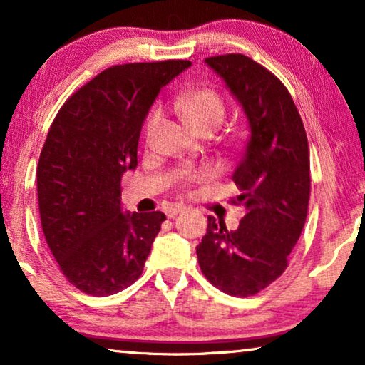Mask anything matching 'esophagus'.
Masks as SVG:
<instances>
[{
    "mask_svg": "<svg viewBox=\"0 0 365 365\" xmlns=\"http://www.w3.org/2000/svg\"><path fill=\"white\" fill-rule=\"evenodd\" d=\"M184 209H186L184 206H171V207L166 209V216H168L169 219H173V217H176L179 212H182Z\"/></svg>",
    "mask_w": 365,
    "mask_h": 365,
    "instance_id": "1",
    "label": "esophagus"
}]
</instances>
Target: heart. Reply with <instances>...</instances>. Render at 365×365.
Segmentation results:
<instances>
[{
	"label": "heart",
	"mask_w": 365,
	"mask_h": 365,
	"mask_svg": "<svg viewBox=\"0 0 365 365\" xmlns=\"http://www.w3.org/2000/svg\"><path fill=\"white\" fill-rule=\"evenodd\" d=\"M178 113L181 114L182 121L187 124V128L192 133H214L221 126L226 116V104L224 99L217 91L211 88H197L191 89V91L182 93L181 96L176 98L174 101ZM159 121V111H154L149 114L146 131L151 134L156 128ZM212 176L209 169H194V168H184L179 169L174 178V184L179 189H187L194 182L206 181Z\"/></svg>",
	"instance_id": "b5f03b06"
}]
</instances>
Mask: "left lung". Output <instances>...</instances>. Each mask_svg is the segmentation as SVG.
Returning a JSON list of instances; mask_svg holds the SVG:
<instances>
[{"instance_id": "left-lung-1", "label": "left lung", "mask_w": 365, "mask_h": 365, "mask_svg": "<svg viewBox=\"0 0 365 365\" xmlns=\"http://www.w3.org/2000/svg\"><path fill=\"white\" fill-rule=\"evenodd\" d=\"M204 61L224 79L249 123L246 153L232 174L244 207L236 231L207 216L196 247L201 271L219 291L249 297L272 284L289 266L307 217L311 171L301 114L281 79L244 54Z\"/></svg>"}]
</instances>
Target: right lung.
Masks as SVG:
<instances>
[{
  "instance_id": "add662e5",
  "label": "right lung",
  "mask_w": 365,
  "mask_h": 365,
  "mask_svg": "<svg viewBox=\"0 0 365 365\" xmlns=\"http://www.w3.org/2000/svg\"><path fill=\"white\" fill-rule=\"evenodd\" d=\"M186 59L104 69L71 94L39 156L41 227L64 277L94 297L113 296L143 274L161 211L121 212V178L138 166V143L154 99Z\"/></svg>"
}]
</instances>
